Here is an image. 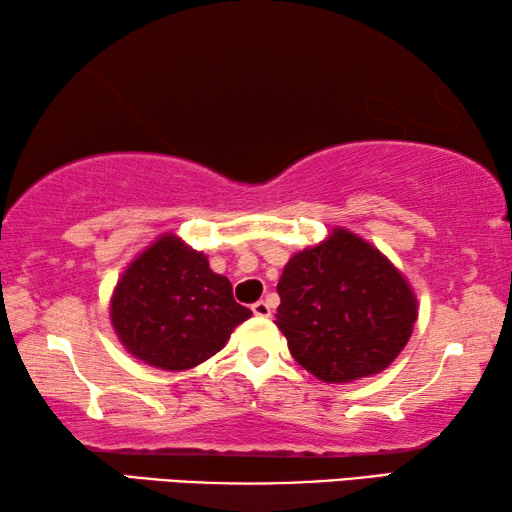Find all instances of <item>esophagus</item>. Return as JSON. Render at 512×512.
Instances as JSON below:
<instances>
[{
  "label": "esophagus",
  "mask_w": 512,
  "mask_h": 512,
  "mask_svg": "<svg viewBox=\"0 0 512 512\" xmlns=\"http://www.w3.org/2000/svg\"><path fill=\"white\" fill-rule=\"evenodd\" d=\"M251 312H254L256 317H270V306H267V301H256L254 306H251Z\"/></svg>",
  "instance_id": "1"
}]
</instances>
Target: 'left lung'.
Here are the masks:
<instances>
[{"label":"left lung","mask_w":512,"mask_h":512,"mask_svg":"<svg viewBox=\"0 0 512 512\" xmlns=\"http://www.w3.org/2000/svg\"><path fill=\"white\" fill-rule=\"evenodd\" d=\"M276 321L294 360L321 382L342 384L387 369L407 346L418 301L380 249L337 227L294 254L276 285Z\"/></svg>","instance_id":"1"}]
</instances>
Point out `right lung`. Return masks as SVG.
Here are the masks:
<instances>
[{
  "mask_svg": "<svg viewBox=\"0 0 512 512\" xmlns=\"http://www.w3.org/2000/svg\"><path fill=\"white\" fill-rule=\"evenodd\" d=\"M251 310L233 299L227 276L202 251L166 233L125 267L110 301L125 351L164 371H186L213 357Z\"/></svg>",
  "mask_w": 512,
  "mask_h": 512,
  "instance_id": "1",
  "label": "right lung"
}]
</instances>
